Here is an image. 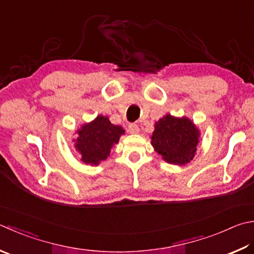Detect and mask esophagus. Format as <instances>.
Here are the masks:
<instances>
[{
	"instance_id": "34e87169",
	"label": "esophagus",
	"mask_w": 254,
	"mask_h": 254,
	"mask_svg": "<svg viewBox=\"0 0 254 254\" xmlns=\"http://www.w3.org/2000/svg\"><path fill=\"white\" fill-rule=\"evenodd\" d=\"M128 131L135 135V133L139 132V127H138L137 124H129L128 125Z\"/></svg>"
}]
</instances>
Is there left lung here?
I'll use <instances>...</instances> for the list:
<instances>
[{
  "label": "left lung",
  "instance_id": "obj_1",
  "mask_svg": "<svg viewBox=\"0 0 254 254\" xmlns=\"http://www.w3.org/2000/svg\"><path fill=\"white\" fill-rule=\"evenodd\" d=\"M199 142V131L188 118L166 115L156 123L151 143L166 161L186 165L194 157Z\"/></svg>",
  "mask_w": 254,
  "mask_h": 254
}]
</instances>
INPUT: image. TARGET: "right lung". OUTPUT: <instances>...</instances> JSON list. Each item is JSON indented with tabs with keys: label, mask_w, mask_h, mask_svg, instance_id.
Instances as JSON below:
<instances>
[{
	"label": "right lung",
	"mask_w": 254,
	"mask_h": 254,
	"mask_svg": "<svg viewBox=\"0 0 254 254\" xmlns=\"http://www.w3.org/2000/svg\"><path fill=\"white\" fill-rule=\"evenodd\" d=\"M76 149L82 155L85 164L98 165L111 155V148L117 143L125 130L113 125L107 117L98 116L94 122L86 124L77 131Z\"/></svg>",
	"instance_id": "add662e5"
}]
</instances>
